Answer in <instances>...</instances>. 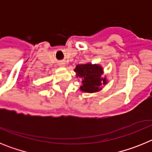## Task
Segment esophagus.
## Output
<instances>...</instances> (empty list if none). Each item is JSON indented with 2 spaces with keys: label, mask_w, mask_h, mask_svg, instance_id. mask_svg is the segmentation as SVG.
<instances>
[{
  "label": "esophagus",
  "mask_w": 152,
  "mask_h": 152,
  "mask_svg": "<svg viewBox=\"0 0 152 152\" xmlns=\"http://www.w3.org/2000/svg\"><path fill=\"white\" fill-rule=\"evenodd\" d=\"M59 65L61 67H64L65 66V62H64V61H61V62L59 63Z\"/></svg>",
  "instance_id": "1"
}]
</instances>
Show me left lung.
Masks as SVG:
<instances>
[{"instance_id":"1","label":"left lung","mask_w":152,"mask_h":152,"mask_svg":"<svg viewBox=\"0 0 152 152\" xmlns=\"http://www.w3.org/2000/svg\"><path fill=\"white\" fill-rule=\"evenodd\" d=\"M77 77L81 78L82 85L80 87L81 91L87 93H94L102 89L100 87L107 83L106 77H102L103 69L99 64L91 63L77 64L75 69Z\"/></svg>"}]
</instances>
